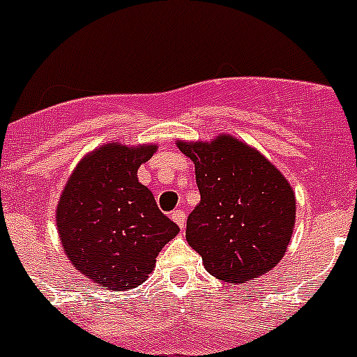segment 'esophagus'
<instances>
[{"mask_svg": "<svg viewBox=\"0 0 357 357\" xmlns=\"http://www.w3.org/2000/svg\"><path fill=\"white\" fill-rule=\"evenodd\" d=\"M172 220L176 223V225L181 227V229H184V227H185V213H184V211H181V209L173 211Z\"/></svg>", "mask_w": 357, "mask_h": 357, "instance_id": "esophagus-1", "label": "esophagus"}]
</instances>
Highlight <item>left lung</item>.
<instances>
[{
  "label": "left lung",
  "instance_id": "1",
  "mask_svg": "<svg viewBox=\"0 0 357 357\" xmlns=\"http://www.w3.org/2000/svg\"><path fill=\"white\" fill-rule=\"evenodd\" d=\"M176 146L195 162L200 204L189 214L185 239L207 272L230 284L270 272L295 227V193L284 175L232 135Z\"/></svg>",
  "mask_w": 357,
  "mask_h": 357
}]
</instances>
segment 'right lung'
Listing matches in <instances>:
<instances>
[{"mask_svg": "<svg viewBox=\"0 0 357 357\" xmlns=\"http://www.w3.org/2000/svg\"><path fill=\"white\" fill-rule=\"evenodd\" d=\"M155 150V144H102L78 162L61 195L55 218L62 248L102 288L125 291L144 282L181 230L137 181V169Z\"/></svg>", "mask_w": 357, "mask_h": 357, "instance_id": "right-lung-1", "label": "right lung"}]
</instances>
